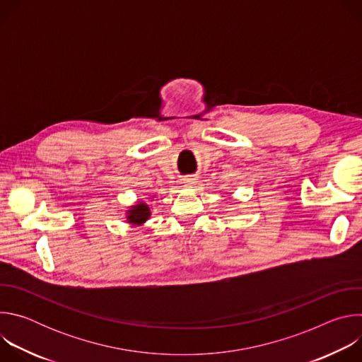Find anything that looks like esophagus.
Returning <instances> with one entry per match:
<instances>
[{
	"label": "esophagus",
	"mask_w": 362,
	"mask_h": 362,
	"mask_svg": "<svg viewBox=\"0 0 362 362\" xmlns=\"http://www.w3.org/2000/svg\"><path fill=\"white\" fill-rule=\"evenodd\" d=\"M183 183H185L186 186H192L194 182H193V179H185V180H183Z\"/></svg>",
	"instance_id": "1"
}]
</instances>
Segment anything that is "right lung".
<instances>
[{"mask_svg":"<svg viewBox=\"0 0 362 362\" xmlns=\"http://www.w3.org/2000/svg\"><path fill=\"white\" fill-rule=\"evenodd\" d=\"M150 216V209L148 206L144 204V203H139L136 206H132V211H129V222L133 223V225H141L144 223Z\"/></svg>","mask_w":362,"mask_h":362,"instance_id":"add662e5","label":"right lung"}]
</instances>
